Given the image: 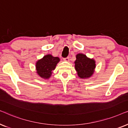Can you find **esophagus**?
Here are the masks:
<instances>
[{
	"instance_id": "esophagus-1",
	"label": "esophagus",
	"mask_w": 128,
	"mask_h": 128,
	"mask_svg": "<svg viewBox=\"0 0 128 128\" xmlns=\"http://www.w3.org/2000/svg\"><path fill=\"white\" fill-rule=\"evenodd\" d=\"M64 61H67V62H68V61H70V58H69V57H67V58H64Z\"/></svg>"
}]
</instances>
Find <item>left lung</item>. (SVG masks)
Instances as JSON below:
<instances>
[{"label":"left lung","instance_id":"left-lung-1","mask_svg":"<svg viewBox=\"0 0 128 128\" xmlns=\"http://www.w3.org/2000/svg\"><path fill=\"white\" fill-rule=\"evenodd\" d=\"M95 62L94 59L88 58L84 54H76L74 63L78 76L81 79H87L92 76L96 67Z\"/></svg>","mask_w":128,"mask_h":128}]
</instances>
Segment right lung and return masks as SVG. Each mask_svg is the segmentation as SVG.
I'll return each instance as SVG.
<instances>
[{"label": "right lung", "mask_w": 128, "mask_h": 128, "mask_svg": "<svg viewBox=\"0 0 128 128\" xmlns=\"http://www.w3.org/2000/svg\"><path fill=\"white\" fill-rule=\"evenodd\" d=\"M60 61V59L58 57H53L51 54L44 56L36 63L37 74L43 79H48L51 77L52 71L55 70Z\"/></svg>", "instance_id": "right-lung-1"}]
</instances>
